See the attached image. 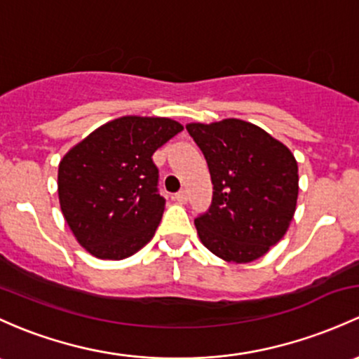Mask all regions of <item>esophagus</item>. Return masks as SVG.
Returning <instances> with one entry per match:
<instances>
[{"label": "esophagus", "mask_w": 359, "mask_h": 359, "mask_svg": "<svg viewBox=\"0 0 359 359\" xmlns=\"http://www.w3.org/2000/svg\"><path fill=\"white\" fill-rule=\"evenodd\" d=\"M173 199H175L177 203H180V205H184V203H187V192H186V191L175 192V196H173Z\"/></svg>", "instance_id": "1"}]
</instances>
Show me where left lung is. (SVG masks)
Masks as SVG:
<instances>
[{
  "mask_svg": "<svg viewBox=\"0 0 359 359\" xmlns=\"http://www.w3.org/2000/svg\"><path fill=\"white\" fill-rule=\"evenodd\" d=\"M208 163L213 198L194 220L201 243L225 262L249 263L287 232L297 201L296 158L252 123H189Z\"/></svg>",
  "mask_w": 359,
  "mask_h": 359,
  "instance_id": "1",
  "label": "left lung"
}]
</instances>
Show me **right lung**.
Returning <instances> with one entry per match:
<instances>
[{
    "label": "right lung",
    "mask_w": 359,
    "mask_h": 359,
    "mask_svg": "<svg viewBox=\"0 0 359 359\" xmlns=\"http://www.w3.org/2000/svg\"><path fill=\"white\" fill-rule=\"evenodd\" d=\"M182 126L170 118L122 116L63 156L58 196L63 217L82 248L101 259H123L154 236L165 198L153 153Z\"/></svg>",
    "instance_id": "right-lung-1"
}]
</instances>
